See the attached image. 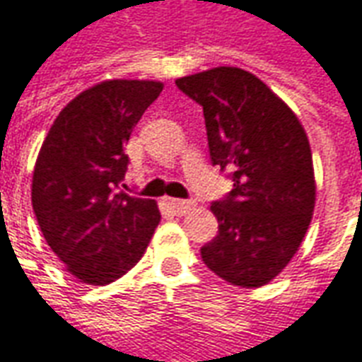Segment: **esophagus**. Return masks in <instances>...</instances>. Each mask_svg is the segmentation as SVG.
<instances>
[{
    "label": "esophagus",
    "instance_id": "1",
    "mask_svg": "<svg viewBox=\"0 0 362 362\" xmlns=\"http://www.w3.org/2000/svg\"><path fill=\"white\" fill-rule=\"evenodd\" d=\"M165 204L168 205V209H170L174 215H186V213L194 209V204H192V202H186V199H174V197H166Z\"/></svg>",
    "mask_w": 362,
    "mask_h": 362
}]
</instances>
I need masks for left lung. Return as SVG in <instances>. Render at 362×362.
Returning a JSON list of instances; mask_svg holds the SVG:
<instances>
[{
	"label": "left lung",
	"instance_id": "obj_1",
	"mask_svg": "<svg viewBox=\"0 0 362 362\" xmlns=\"http://www.w3.org/2000/svg\"><path fill=\"white\" fill-rule=\"evenodd\" d=\"M202 104L213 165L233 170L227 199L211 205L219 233L202 259L221 279L246 288L267 285L303 243L316 205L308 135L266 83L221 66L176 79Z\"/></svg>",
	"mask_w": 362,
	"mask_h": 362
}]
</instances>
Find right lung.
I'll return each instance as SVG.
<instances>
[{"mask_svg":"<svg viewBox=\"0 0 362 362\" xmlns=\"http://www.w3.org/2000/svg\"><path fill=\"white\" fill-rule=\"evenodd\" d=\"M160 81L108 79L59 112L36 157L33 209L46 243L74 277L108 285L141 259L160 221L155 199L119 192L135 124Z\"/></svg>","mask_w":362,"mask_h":362,"instance_id":"1","label":"right lung"}]
</instances>
